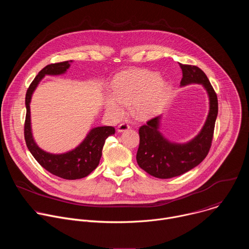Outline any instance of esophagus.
Wrapping results in <instances>:
<instances>
[{"label": "esophagus", "instance_id": "esophagus-1", "mask_svg": "<svg viewBox=\"0 0 249 249\" xmlns=\"http://www.w3.org/2000/svg\"><path fill=\"white\" fill-rule=\"evenodd\" d=\"M129 129H130V126L128 124H126V123H121L117 127V131L118 132H124V131H127Z\"/></svg>", "mask_w": 249, "mask_h": 249}]
</instances>
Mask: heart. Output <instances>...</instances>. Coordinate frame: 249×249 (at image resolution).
Segmentation results:
<instances>
[{"label":"heart","instance_id":"1","mask_svg":"<svg viewBox=\"0 0 249 249\" xmlns=\"http://www.w3.org/2000/svg\"><path fill=\"white\" fill-rule=\"evenodd\" d=\"M112 95L105 98V109L113 117L124 113V105H131L138 119H148L161 108L169 93L168 85L149 70H129L112 81Z\"/></svg>","mask_w":249,"mask_h":249}]
</instances>
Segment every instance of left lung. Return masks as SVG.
Segmentation results:
<instances>
[{
	"label": "left lung",
	"instance_id": "obj_1",
	"mask_svg": "<svg viewBox=\"0 0 249 249\" xmlns=\"http://www.w3.org/2000/svg\"><path fill=\"white\" fill-rule=\"evenodd\" d=\"M182 70L181 86L202 84L210 98V111L206 123L191 142L184 145L169 143L159 131L160 117L150 119L139 128L140 144L137 162L146 172L158 178L166 179L181 175L197 166L208 155L218 115V97L203 71L194 65L179 63Z\"/></svg>",
	"mask_w": 249,
	"mask_h": 249
}]
</instances>
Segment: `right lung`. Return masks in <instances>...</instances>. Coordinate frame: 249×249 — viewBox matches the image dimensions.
<instances>
[{
	"mask_svg": "<svg viewBox=\"0 0 249 249\" xmlns=\"http://www.w3.org/2000/svg\"><path fill=\"white\" fill-rule=\"evenodd\" d=\"M69 67V61L47 65L40 71L28 87L25 95L26 115L24 121V140L29 152L42 167L61 178L75 180L84 178L97 167L105 140L115 133V129L111 126L93 128L79 147L61 155L46 153L35 144L30 128L29 103L32 92L45 75L63 74Z\"/></svg>",
	"mask_w": 249,
	"mask_h": 249,
	"instance_id": "obj_1",
	"label": "right lung"
}]
</instances>
